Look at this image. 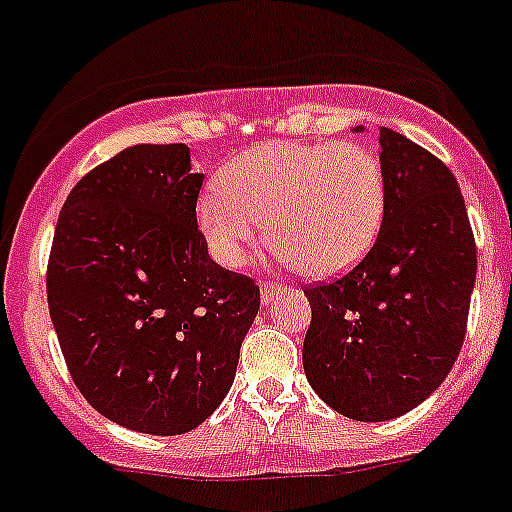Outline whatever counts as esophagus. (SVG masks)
I'll list each match as a JSON object with an SVG mask.
<instances>
[{
  "label": "esophagus",
  "mask_w": 512,
  "mask_h": 512,
  "mask_svg": "<svg viewBox=\"0 0 512 512\" xmlns=\"http://www.w3.org/2000/svg\"><path fill=\"white\" fill-rule=\"evenodd\" d=\"M281 291H284V286H279V284H261V301L269 306L271 301L281 294Z\"/></svg>",
  "instance_id": "esophagus-1"
}]
</instances>
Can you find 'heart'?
Returning a JSON list of instances; mask_svg holds the SVG:
<instances>
[{"label":"heart","instance_id":"heart-1","mask_svg":"<svg viewBox=\"0 0 512 512\" xmlns=\"http://www.w3.org/2000/svg\"><path fill=\"white\" fill-rule=\"evenodd\" d=\"M387 211V175L372 148L339 143L253 145L198 198L196 218L221 266H241L264 233L281 259L314 279L347 274L369 253Z\"/></svg>","mask_w":512,"mask_h":512}]
</instances>
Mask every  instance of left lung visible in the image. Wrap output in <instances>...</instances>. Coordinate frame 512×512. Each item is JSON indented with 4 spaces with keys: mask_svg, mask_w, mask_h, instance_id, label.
Listing matches in <instances>:
<instances>
[{
    "mask_svg": "<svg viewBox=\"0 0 512 512\" xmlns=\"http://www.w3.org/2000/svg\"><path fill=\"white\" fill-rule=\"evenodd\" d=\"M362 133V125L354 128ZM387 211L347 276L306 289L304 372L339 415L387 422L422 405L462 349L478 251L452 170L379 128Z\"/></svg>",
    "mask_w": 512,
    "mask_h": 512,
    "instance_id": "left-lung-1",
    "label": "left lung"
}]
</instances>
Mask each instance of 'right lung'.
I'll use <instances>...</instances> for the list:
<instances>
[{
    "instance_id": "right-lung-1",
    "label": "right lung",
    "mask_w": 512,
    "mask_h": 512,
    "mask_svg": "<svg viewBox=\"0 0 512 512\" xmlns=\"http://www.w3.org/2000/svg\"><path fill=\"white\" fill-rule=\"evenodd\" d=\"M201 186L188 145H133L90 170L57 218L47 304L67 369L102 417L145 435L213 415L259 314V286L208 256Z\"/></svg>"
}]
</instances>
